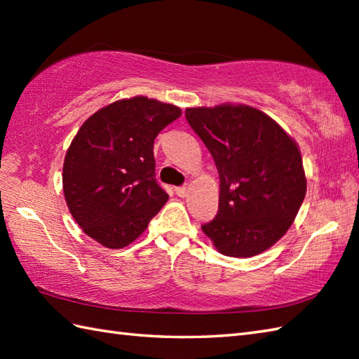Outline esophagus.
<instances>
[{"label":"esophagus","instance_id":"1","mask_svg":"<svg viewBox=\"0 0 359 359\" xmlns=\"http://www.w3.org/2000/svg\"><path fill=\"white\" fill-rule=\"evenodd\" d=\"M175 194H177L179 197H185L188 194V187L187 185L177 187V188H175Z\"/></svg>","mask_w":359,"mask_h":359}]
</instances>
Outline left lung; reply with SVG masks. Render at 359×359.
Here are the masks:
<instances>
[{
  "label": "left lung",
  "mask_w": 359,
  "mask_h": 359,
  "mask_svg": "<svg viewBox=\"0 0 359 359\" xmlns=\"http://www.w3.org/2000/svg\"><path fill=\"white\" fill-rule=\"evenodd\" d=\"M185 117L211 152L220 180L219 211L202 231L225 256L269 250L292 226L306 197L297 143L247 104L187 108Z\"/></svg>",
  "instance_id": "8db88e82"
}]
</instances>
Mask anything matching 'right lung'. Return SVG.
<instances>
[{
    "instance_id": "right-lung-1",
    "label": "right lung",
    "mask_w": 359,
    "mask_h": 359,
    "mask_svg": "<svg viewBox=\"0 0 359 359\" xmlns=\"http://www.w3.org/2000/svg\"><path fill=\"white\" fill-rule=\"evenodd\" d=\"M182 116L148 97L114 102L79 129L63 165L65 199L75 222L106 248H123L168 201L156 180L154 139Z\"/></svg>"
}]
</instances>
